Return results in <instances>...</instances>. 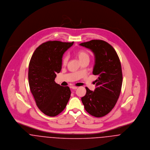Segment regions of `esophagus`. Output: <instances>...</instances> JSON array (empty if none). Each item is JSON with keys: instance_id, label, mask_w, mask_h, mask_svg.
Segmentation results:
<instances>
[{"instance_id": "esophagus-1", "label": "esophagus", "mask_w": 150, "mask_h": 150, "mask_svg": "<svg viewBox=\"0 0 150 150\" xmlns=\"http://www.w3.org/2000/svg\"><path fill=\"white\" fill-rule=\"evenodd\" d=\"M77 87H76V86H72L71 87V88L72 89H73V90H76V89H77Z\"/></svg>"}]
</instances>
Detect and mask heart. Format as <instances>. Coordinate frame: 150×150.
<instances>
[{
    "mask_svg": "<svg viewBox=\"0 0 150 150\" xmlns=\"http://www.w3.org/2000/svg\"><path fill=\"white\" fill-rule=\"evenodd\" d=\"M75 55L79 59L81 63L84 61H89L90 55L87 51L84 50H79L75 52ZM68 63V56L65 55L62 59V64L66 66Z\"/></svg>",
    "mask_w": 150,
    "mask_h": 150,
    "instance_id": "obj_1",
    "label": "heart"
}]
</instances>
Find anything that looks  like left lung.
<instances>
[{
  "label": "left lung",
  "instance_id": "8db88e82",
  "mask_svg": "<svg viewBox=\"0 0 150 150\" xmlns=\"http://www.w3.org/2000/svg\"><path fill=\"white\" fill-rule=\"evenodd\" d=\"M80 45L91 50L95 56L93 74L98 76L94 91L86 87L81 100L85 110L91 116L101 117L108 114L119 98L122 83L121 63L117 52L107 42L93 40Z\"/></svg>",
  "mask_w": 150,
  "mask_h": 150
}]
</instances>
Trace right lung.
<instances>
[{"label":"right lung","mask_w":150,"mask_h":150,"mask_svg":"<svg viewBox=\"0 0 150 150\" xmlns=\"http://www.w3.org/2000/svg\"><path fill=\"white\" fill-rule=\"evenodd\" d=\"M73 44L49 41L37 47L31 57L28 72L30 89L37 107L47 116L60 114L69 100V87L57 84L54 79L62 69L64 53Z\"/></svg>","instance_id":"right-lung-1"}]
</instances>
